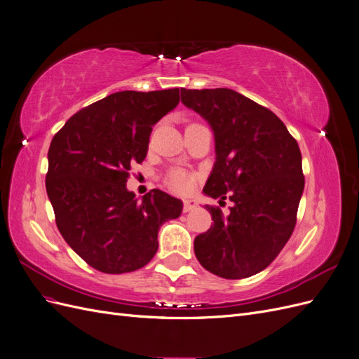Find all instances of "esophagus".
<instances>
[{
    "label": "esophagus",
    "mask_w": 359,
    "mask_h": 359,
    "mask_svg": "<svg viewBox=\"0 0 359 359\" xmlns=\"http://www.w3.org/2000/svg\"><path fill=\"white\" fill-rule=\"evenodd\" d=\"M196 201H193V199H187V201H184V212H189V211H191V210H194L196 208Z\"/></svg>",
    "instance_id": "34e87169"
}]
</instances>
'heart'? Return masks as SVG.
<instances>
[{
    "label": "heart",
    "mask_w": 359,
    "mask_h": 359,
    "mask_svg": "<svg viewBox=\"0 0 359 359\" xmlns=\"http://www.w3.org/2000/svg\"><path fill=\"white\" fill-rule=\"evenodd\" d=\"M166 181H168V186L173 191H177V193H187V191H190L191 182H193L191 177L189 175V173L182 172V170H178V169L170 170L168 173Z\"/></svg>",
    "instance_id": "heart-1"
}]
</instances>
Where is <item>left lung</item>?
<instances>
[{
    "instance_id": "obj_1",
    "label": "left lung",
    "mask_w": 359,
    "mask_h": 359,
    "mask_svg": "<svg viewBox=\"0 0 359 359\" xmlns=\"http://www.w3.org/2000/svg\"><path fill=\"white\" fill-rule=\"evenodd\" d=\"M181 102L214 133L215 163L203 193L233 203L226 217L205 205L214 224L194 238V255L210 273L247 278L286 245L304 191L301 151L283 121L229 88L181 90Z\"/></svg>"
}]
</instances>
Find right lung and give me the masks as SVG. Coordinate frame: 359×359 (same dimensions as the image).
Wrapping results in <instances>:
<instances>
[{"instance_id": "right-lung-1", "label": "right lung", "mask_w": 359, "mask_h": 359, "mask_svg": "<svg viewBox=\"0 0 359 359\" xmlns=\"http://www.w3.org/2000/svg\"><path fill=\"white\" fill-rule=\"evenodd\" d=\"M178 103V88L114 93L74 114L52 139L46 191L58 231L102 273L145 266L157 253L160 226L182 212V202L165 191L139 201L126 186L130 165L147 157L153 126Z\"/></svg>"}]
</instances>
